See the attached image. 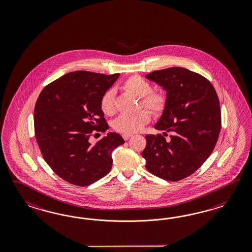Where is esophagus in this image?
<instances>
[{
  "label": "esophagus",
  "mask_w": 252,
  "mask_h": 252,
  "mask_svg": "<svg viewBox=\"0 0 252 252\" xmlns=\"http://www.w3.org/2000/svg\"><path fill=\"white\" fill-rule=\"evenodd\" d=\"M131 137H132L131 134H123V138H124L125 140H128Z\"/></svg>",
  "instance_id": "34e87169"
}]
</instances>
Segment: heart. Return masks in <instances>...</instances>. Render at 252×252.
I'll return each mask as SVG.
<instances>
[{
    "label": "heart",
    "instance_id": "obj_1",
    "mask_svg": "<svg viewBox=\"0 0 252 252\" xmlns=\"http://www.w3.org/2000/svg\"><path fill=\"white\" fill-rule=\"evenodd\" d=\"M121 87L124 91L140 98V106L148 109L154 115H159L164 110L166 105L165 96L161 92H153L152 85L145 78L137 75L129 76L123 82ZM99 107L104 115H115V97L113 90H108L102 94L99 99ZM150 120V113L142 110L136 115H120L114 122V128L120 133L132 134L142 129Z\"/></svg>",
    "mask_w": 252,
    "mask_h": 252
}]
</instances>
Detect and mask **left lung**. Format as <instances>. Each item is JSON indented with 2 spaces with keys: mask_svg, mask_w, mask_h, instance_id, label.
Listing matches in <instances>:
<instances>
[{
  "mask_svg": "<svg viewBox=\"0 0 252 252\" xmlns=\"http://www.w3.org/2000/svg\"><path fill=\"white\" fill-rule=\"evenodd\" d=\"M146 77L166 91V105L154 126L165 136L146 135L142 152L146 168L154 176L179 181L209 158L221 130V111L214 86L204 76L183 67L153 71Z\"/></svg>",
  "mask_w": 252,
  "mask_h": 252,
  "instance_id": "1",
  "label": "left lung"
}]
</instances>
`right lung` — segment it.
Returning <instances> with one entry per match:
<instances>
[{"label": "right lung", "mask_w": 252, "mask_h": 252, "mask_svg": "<svg viewBox=\"0 0 252 252\" xmlns=\"http://www.w3.org/2000/svg\"><path fill=\"white\" fill-rule=\"evenodd\" d=\"M118 77L70 72L47 85L38 96L34 110L36 140L48 165L68 183L86 187L106 176L112 152L125 143L115 132L94 145L89 141L92 131L109 128L99 99Z\"/></svg>", "instance_id": "1"}]
</instances>
